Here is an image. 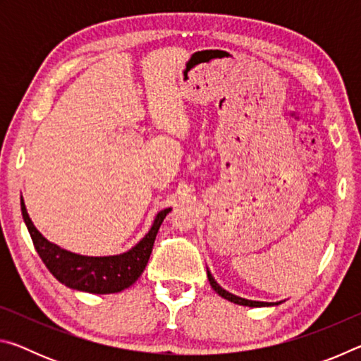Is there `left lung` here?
<instances>
[{
	"instance_id": "left-lung-1",
	"label": "left lung",
	"mask_w": 361,
	"mask_h": 361,
	"mask_svg": "<svg viewBox=\"0 0 361 361\" xmlns=\"http://www.w3.org/2000/svg\"><path fill=\"white\" fill-rule=\"evenodd\" d=\"M207 277H209V282H210V285H212V288L215 290L219 296L224 298V299H228V301H231V302H234V304H239V305H248V307H264V305H274V302L250 301V299H245V298H239V296L232 295V293H229V291L223 290L221 286H219V285L215 282V279H213V276H212V274H210L209 269H207ZM276 304H280V302H276Z\"/></svg>"
}]
</instances>
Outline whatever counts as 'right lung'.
<instances>
[{
    "instance_id": "obj_1",
    "label": "right lung",
    "mask_w": 361,
    "mask_h": 361,
    "mask_svg": "<svg viewBox=\"0 0 361 361\" xmlns=\"http://www.w3.org/2000/svg\"><path fill=\"white\" fill-rule=\"evenodd\" d=\"M22 216L25 221L33 245L46 267L60 283L73 290L108 295L129 288L142 276L154 245L157 231L164 218L172 209L157 213L151 229L129 252L116 256H82L60 248L41 235L30 219L23 199H20Z\"/></svg>"
}]
</instances>
